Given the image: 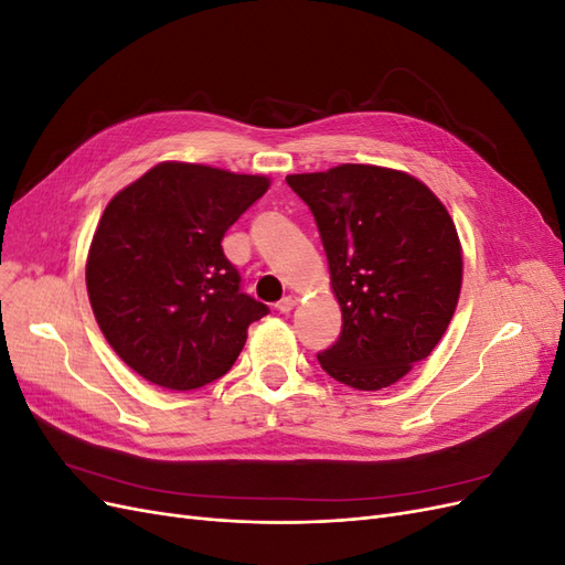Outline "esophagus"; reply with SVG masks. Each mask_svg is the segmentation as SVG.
Here are the masks:
<instances>
[{
	"mask_svg": "<svg viewBox=\"0 0 565 565\" xmlns=\"http://www.w3.org/2000/svg\"><path fill=\"white\" fill-rule=\"evenodd\" d=\"M295 306H297V297H295V295H287V297H282V299L278 301L276 309H278L280 313H289V311L295 309Z\"/></svg>",
	"mask_w": 565,
	"mask_h": 565,
	"instance_id": "1",
	"label": "esophagus"
}]
</instances>
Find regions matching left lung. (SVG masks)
Here are the masks:
<instances>
[{
	"label": "left lung",
	"mask_w": 565,
	"mask_h": 565,
	"mask_svg": "<svg viewBox=\"0 0 565 565\" xmlns=\"http://www.w3.org/2000/svg\"><path fill=\"white\" fill-rule=\"evenodd\" d=\"M309 204L341 309L322 370L358 391L403 380L446 334L461 289L455 221L434 191L398 169L339 164L289 174Z\"/></svg>",
	"instance_id": "8db88e82"
}]
</instances>
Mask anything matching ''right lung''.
I'll list each match as a JSON object with an SVG mask.
<instances>
[{"mask_svg": "<svg viewBox=\"0 0 565 565\" xmlns=\"http://www.w3.org/2000/svg\"><path fill=\"white\" fill-rule=\"evenodd\" d=\"M268 185L262 174L169 160L100 214L87 254L92 311L113 351L150 384L191 391L224 377L249 324L268 313L241 292L221 249Z\"/></svg>", "mask_w": 565, "mask_h": 565, "instance_id": "add662e5", "label": "right lung"}]
</instances>
